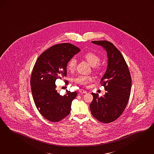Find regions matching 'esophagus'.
Returning <instances> with one entry per match:
<instances>
[{
	"label": "esophagus",
	"instance_id": "34e87169",
	"mask_svg": "<svg viewBox=\"0 0 154 154\" xmlns=\"http://www.w3.org/2000/svg\"><path fill=\"white\" fill-rule=\"evenodd\" d=\"M79 92H80V93H86V91H84V89H80V90H79Z\"/></svg>",
	"mask_w": 154,
	"mask_h": 154
}]
</instances>
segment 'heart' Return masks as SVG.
<instances>
[{"label": "heart", "instance_id": "obj_1", "mask_svg": "<svg viewBox=\"0 0 154 154\" xmlns=\"http://www.w3.org/2000/svg\"><path fill=\"white\" fill-rule=\"evenodd\" d=\"M84 58L88 62L95 68H99V64L101 61L100 57L99 55L92 52H88L85 53L84 55ZM77 61L75 58H72L68 62L67 65V69L70 72H73L76 68ZM93 80V77L91 75H80L75 77L74 79V82L81 85H86Z\"/></svg>", "mask_w": 154, "mask_h": 154}]
</instances>
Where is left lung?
I'll use <instances>...</instances> for the list:
<instances>
[{
	"label": "left lung",
	"mask_w": 154,
	"mask_h": 154,
	"mask_svg": "<svg viewBox=\"0 0 154 154\" xmlns=\"http://www.w3.org/2000/svg\"><path fill=\"white\" fill-rule=\"evenodd\" d=\"M93 43L104 49L108 57V66L101 79V84L107 91L100 97L98 93L92 94L90 104L93 116L103 123L114 122L124 111L131 93L132 80L129 69L123 55L110 42L94 41Z\"/></svg>",
	"instance_id": "1"
}]
</instances>
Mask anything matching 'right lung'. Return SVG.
<instances>
[{
  "label": "right lung",
  "instance_id": "right-lung-1",
  "mask_svg": "<svg viewBox=\"0 0 154 154\" xmlns=\"http://www.w3.org/2000/svg\"><path fill=\"white\" fill-rule=\"evenodd\" d=\"M80 51L71 43L55 45L39 55L34 66L30 79L33 99L40 113L50 122H60L70 112L77 92L60 95L55 81L66 76L68 62Z\"/></svg>",
  "mask_w": 154,
  "mask_h": 154
}]
</instances>
